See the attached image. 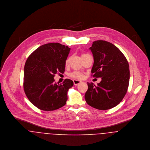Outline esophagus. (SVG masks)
<instances>
[{"label":"esophagus","mask_w":150,"mask_h":150,"mask_svg":"<svg viewBox=\"0 0 150 150\" xmlns=\"http://www.w3.org/2000/svg\"><path fill=\"white\" fill-rule=\"evenodd\" d=\"M73 82H74V84L75 85H78V84H80V83L82 82V81H79V80H76V79H74L73 81Z\"/></svg>","instance_id":"34e87169"}]
</instances>
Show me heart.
<instances>
[{"instance_id":"b5f03b06","label":"heart","mask_w":150,"mask_h":150,"mask_svg":"<svg viewBox=\"0 0 150 150\" xmlns=\"http://www.w3.org/2000/svg\"><path fill=\"white\" fill-rule=\"evenodd\" d=\"M86 54H82V56ZM69 61H70V57H68L66 60V66H68L69 63ZM69 76L72 78H75V79H82L83 78V74L80 71H73L72 72H71L70 74H69Z\"/></svg>"}]
</instances>
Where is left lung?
Segmentation results:
<instances>
[{
	"label": "left lung",
	"mask_w": 150,
	"mask_h": 150,
	"mask_svg": "<svg viewBox=\"0 0 150 150\" xmlns=\"http://www.w3.org/2000/svg\"><path fill=\"white\" fill-rule=\"evenodd\" d=\"M90 50L94 60L92 75L102 81L97 86L87 83L85 100L96 109H110L119 104L127 92L130 77L128 62L121 50L106 41H94Z\"/></svg>",
	"instance_id": "left-lung-1"
}]
</instances>
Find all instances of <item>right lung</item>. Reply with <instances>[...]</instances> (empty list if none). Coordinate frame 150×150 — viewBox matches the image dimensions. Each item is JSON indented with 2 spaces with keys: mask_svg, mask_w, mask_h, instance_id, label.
I'll list each match as a JSON object with an SVG mask.
<instances>
[{
  "mask_svg": "<svg viewBox=\"0 0 150 150\" xmlns=\"http://www.w3.org/2000/svg\"><path fill=\"white\" fill-rule=\"evenodd\" d=\"M70 50L57 42L49 43L39 47L28 57L24 67L23 88L37 108L52 111L66 104L67 92L73 81L66 79L59 84L53 78L57 72H64Z\"/></svg>",
  "mask_w": 150,
  "mask_h": 150,
  "instance_id": "right-lung-1",
  "label": "right lung"
}]
</instances>
